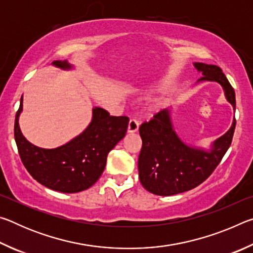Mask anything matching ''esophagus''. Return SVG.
Returning <instances> with one entry per match:
<instances>
[{"instance_id": "1", "label": "esophagus", "mask_w": 253, "mask_h": 253, "mask_svg": "<svg viewBox=\"0 0 253 253\" xmlns=\"http://www.w3.org/2000/svg\"><path fill=\"white\" fill-rule=\"evenodd\" d=\"M138 128H139V122L137 121V119H130L129 124H128L127 131L129 132V134H132V132H136L138 130Z\"/></svg>"}]
</instances>
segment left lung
<instances>
[{
	"instance_id": "left-lung-1",
	"label": "left lung",
	"mask_w": 253,
	"mask_h": 253,
	"mask_svg": "<svg viewBox=\"0 0 253 253\" xmlns=\"http://www.w3.org/2000/svg\"><path fill=\"white\" fill-rule=\"evenodd\" d=\"M203 77L198 83L214 81L224 91L225 99L235 110V93L217 66L194 62ZM172 107L156 114L151 122L139 127L143 146L138 157L139 181L148 192L161 196L182 193L204 182L228 151L235 128V119L229 130L216 138L209 149L192 146L179 137L173 125Z\"/></svg>"
}]
</instances>
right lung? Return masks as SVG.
Returning <instances> with one entry per match:
<instances>
[{
	"instance_id": "add662e5",
	"label": "right lung",
	"mask_w": 253,
	"mask_h": 253,
	"mask_svg": "<svg viewBox=\"0 0 253 253\" xmlns=\"http://www.w3.org/2000/svg\"><path fill=\"white\" fill-rule=\"evenodd\" d=\"M52 65L74 70L67 60ZM23 110V96L14 124L15 143L24 168L45 187L62 193H78L95 184L104 172L108 153L125 137L129 119L110 116L108 111L93 107L91 122L69 142L57 148L38 147L29 142L20 129L19 118Z\"/></svg>"
}]
</instances>
